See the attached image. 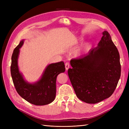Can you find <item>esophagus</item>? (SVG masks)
<instances>
[{
	"instance_id": "34e87169",
	"label": "esophagus",
	"mask_w": 129,
	"mask_h": 129,
	"mask_svg": "<svg viewBox=\"0 0 129 129\" xmlns=\"http://www.w3.org/2000/svg\"><path fill=\"white\" fill-rule=\"evenodd\" d=\"M69 67H70V64L69 62H66L65 63V67H66V69L67 70V71L69 69Z\"/></svg>"
}]
</instances>
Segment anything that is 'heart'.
<instances>
[{
    "label": "heart",
    "mask_w": 129,
    "mask_h": 129,
    "mask_svg": "<svg viewBox=\"0 0 129 129\" xmlns=\"http://www.w3.org/2000/svg\"><path fill=\"white\" fill-rule=\"evenodd\" d=\"M81 40H82V39H81ZM89 44H86V45H84V47H83V51H87V50H88V49L89 48Z\"/></svg>",
    "instance_id": "obj_1"
}]
</instances>
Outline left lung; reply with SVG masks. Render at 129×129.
Returning <instances> with one entry per match:
<instances>
[{"label":"left lung","mask_w":129,"mask_h":129,"mask_svg":"<svg viewBox=\"0 0 129 129\" xmlns=\"http://www.w3.org/2000/svg\"><path fill=\"white\" fill-rule=\"evenodd\" d=\"M98 45L79 58L72 59L68 74L77 97L89 104L109 98L120 76L118 50L107 31Z\"/></svg>","instance_id":"8db88e82"}]
</instances>
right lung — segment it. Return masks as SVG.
<instances>
[{
  "label": "right lung",
  "instance_id": "1",
  "mask_svg": "<svg viewBox=\"0 0 129 129\" xmlns=\"http://www.w3.org/2000/svg\"><path fill=\"white\" fill-rule=\"evenodd\" d=\"M24 40L13 50L12 55L11 74L15 89L22 98L36 105H44L52 103L56 96V81L58 74L65 72L63 61L49 64L45 69L41 79L35 83L26 81L20 73L18 58Z\"/></svg>",
  "mask_w": 129,
  "mask_h": 129
}]
</instances>
